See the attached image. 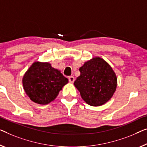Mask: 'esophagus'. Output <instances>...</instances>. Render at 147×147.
<instances>
[{
  "label": "esophagus",
  "mask_w": 147,
  "mask_h": 147,
  "mask_svg": "<svg viewBox=\"0 0 147 147\" xmlns=\"http://www.w3.org/2000/svg\"><path fill=\"white\" fill-rule=\"evenodd\" d=\"M69 82L71 83H73L74 81V77L73 76H69Z\"/></svg>",
  "instance_id": "obj_1"
}]
</instances>
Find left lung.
Returning <instances> with one entry per match:
<instances>
[{"label":"left lung","mask_w":147,"mask_h":147,"mask_svg":"<svg viewBox=\"0 0 147 147\" xmlns=\"http://www.w3.org/2000/svg\"><path fill=\"white\" fill-rule=\"evenodd\" d=\"M80 75L74 84L88 104L99 106L112 97L117 87V77L104 59L94 57L79 69Z\"/></svg>","instance_id":"1"}]
</instances>
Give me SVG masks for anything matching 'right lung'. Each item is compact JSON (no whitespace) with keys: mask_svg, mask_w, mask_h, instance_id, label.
I'll return each mask as SVG.
<instances>
[{"mask_svg":"<svg viewBox=\"0 0 147 147\" xmlns=\"http://www.w3.org/2000/svg\"><path fill=\"white\" fill-rule=\"evenodd\" d=\"M69 80L48 63L35 62L24 76V89L30 100L39 104H47L55 99Z\"/></svg>","mask_w":147,"mask_h":147,"instance_id":"obj_1","label":"right lung"}]
</instances>
